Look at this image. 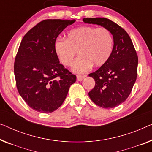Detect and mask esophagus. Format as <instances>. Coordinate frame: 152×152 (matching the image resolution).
<instances>
[{
  "label": "esophagus",
  "mask_w": 152,
  "mask_h": 152,
  "mask_svg": "<svg viewBox=\"0 0 152 152\" xmlns=\"http://www.w3.org/2000/svg\"><path fill=\"white\" fill-rule=\"evenodd\" d=\"M86 77V75H77V80L78 81H82Z\"/></svg>",
  "instance_id": "1"
}]
</instances>
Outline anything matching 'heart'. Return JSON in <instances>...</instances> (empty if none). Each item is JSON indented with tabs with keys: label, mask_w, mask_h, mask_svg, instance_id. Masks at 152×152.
<instances>
[{
	"label": "heart",
	"mask_w": 152,
	"mask_h": 152,
	"mask_svg": "<svg viewBox=\"0 0 152 152\" xmlns=\"http://www.w3.org/2000/svg\"><path fill=\"white\" fill-rule=\"evenodd\" d=\"M113 37L109 29L84 26L68 32L66 39H57L54 43L55 52L61 64L71 66L77 52L79 56L72 68L77 73L88 71L92 64L101 66L111 56Z\"/></svg>",
	"instance_id": "heart-1"
}]
</instances>
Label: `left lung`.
I'll return each instance as SVG.
<instances>
[{
	"instance_id": "8db88e82",
	"label": "left lung",
	"mask_w": 152,
	"mask_h": 152,
	"mask_svg": "<svg viewBox=\"0 0 152 152\" xmlns=\"http://www.w3.org/2000/svg\"><path fill=\"white\" fill-rule=\"evenodd\" d=\"M86 23L107 28L113 36L111 56L97 71L89 74L95 86L88 95L96 105L113 108L128 97L137 77L138 56L128 34L117 24L105 18H83Z\"/></svg>"
}]
</instances>
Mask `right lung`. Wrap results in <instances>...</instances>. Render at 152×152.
<instances>
[{
  "instance_id": "1",
  "label": "right lung",
  "mask_w": 152,
  "mask_h": 152,
  "mask_svg": "<svg viewBox=\"0 0 152 152\" xmlns=\"http://www.w3.org/2000/svg\"><path fill=\"white\" fill-rule=\"evenodd\" d=\"M75 20L47 19L25 35L14 61V75L20 95L34 110H56L65 100L71 85L76 81L60 64L54 43L60 33Z\"/></svg>"
}]
</instances>
